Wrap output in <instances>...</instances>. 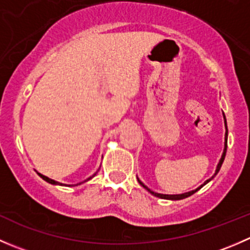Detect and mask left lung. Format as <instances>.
<instances>
[{
    "instance_id": "8db88e82",
    "label": "left lung",
    "mask_w": 250,
    "mask_h": 250,
    "mask_svg": "<svg viewBox=\"0 0 250 250\" xmlns=\"http://www.w3.org/2000/svg\"><path fill=\"white\" fill-rule=\"evenodd\" d=\"M224 118H225V115H224ZM225 127H226V133H225V148H224V152H223V156H221V158H220V161H219V163H218V167H216V170H215V174H214L213 176H211L210 179H208V180L206 181V183L203 184V185H206L207 183H209V181L211 180V179L214 178V176L216 175V174H218V172L219 170H220V168H221V165H223V162H224V160H225V155H226V150H228V125H226V118H225ZM138 181H139V184L141 186H143L144 188H146V190L148 191V192L151 193V195H153V196H156V197H160V198H163V200H172V201H178V200H184V198H186V197H188V196H191V195H193V193L195 192H197L198 190H200L201 188H202L203 185H201L200 188H196V190H193V191H190V192H186V193H181V195H163V193H157V192H153V191H151L150 188H147V186H145L144 185L143 183H141V181L139 180V179H138Z\"/></svg>"
}]
</instances>
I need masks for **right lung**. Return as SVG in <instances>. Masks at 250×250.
I'll return each mask as SVG.
<instances>
[{
  "label": "right lung",
  "mask_w": 250,
  "mask_h": 250,
  "mask_svg": "<svg viewBox=\"0 0 250 250\" xmlns=\"http://www.w3.org/2000/svg\"><path fill=\"white\" fill-rule=\"evenodd\" d=\"M37 174H39V175H40V176H41V178H42V179H43V180H46V181H47V183H49V184H53V185H62V183H58V181L53 180V179H49V178H48V176H46V175H43V174H41V173H37ZM95 174H97V173H94V174H93V175H92V176H90V178H88V179H87V180H84V181H88V180H90V179H92V178H93V176H95ZM80 184H82V183H80ZM69 186H70V185H69Z\"/></svg>",
  "instance_id": "obj_1"
}]
</instances>
